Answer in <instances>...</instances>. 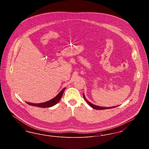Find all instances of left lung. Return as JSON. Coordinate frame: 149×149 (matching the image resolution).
<instances>
[{"instance_id": "obj_1", "label": "left lung", "mask_w": 149, "mask_h": 149, "mask_svg": "<svg viewBox=\"0 0 149 149\" xmlns=\"http://www.w3.org/2000/svg\"><path fill=\"white\" fill-rule=\"evenodd\" d=\"M83 97L86 100V102L88 103V104L91 107H92L93 109H98V110H104V109H111V108H115V107H117L118 106H115V107H100L98 106H96V105H94L92 104V103L89 102L87 99H86L85 98V95H84V94H83Z\"/></svg>"}]
</instances>
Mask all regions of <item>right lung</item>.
Instances as JSON below:
<instances>
[{
	"mask_svg": "<svg viewBox=\"0 0 149 149\" xmlns=\"http://www.w3.org/2000/svg\"><path fill=\"white\" fill-rule=\"evenodd\" d=\"M65 88H64L55 97H54V98L51 99L47 102H43V103H29L27 102H26L30 106L41 107V108H47V107L54 106L55 104H56L57 103H58V102L60 100V99L62 97V95L63 94L64 91L65 90Z\"/></svg>",
	"mask_w": 149,
	"mask_h": 149,
	"instance_id": "right-lung-1",
	"label": "right lung"
}]
</instances>
